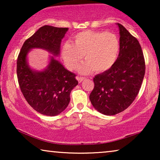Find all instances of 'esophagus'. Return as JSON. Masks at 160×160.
<instances>
[{
	"label": "esophagus",
	"mask_w": 160,
	"mask_h": 160,
	"mask_svg": "<svg viewBox=\"0 0 160 160\" xmlns=\"http://www.w3.org/2000/svg\"><path fill=\"white\" fill-rule=\"evenodd\" d=\"M77 80H78V82H79V83H81L82 82H83V81H84V79H85V78L84 77H82V76H78L77 78Z\"/></svg>",
	"instance_id": "1"
}]
</instances>
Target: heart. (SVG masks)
I'll use <instances>...</instances> for the list:
<instances>
[{
    "label": "heart",
    "mask_w": 160,
    "mask_h": 160,
    "mask_svg": "<svg viewBox=\"0 0 160 160\" xmlns=\"http://www.w3.org/2000/svg\"><path fill=\"white\" fill-rule=\"evenodd\" d=\"M119 49V38L113 32L85 30L73 36V43H63L61 56L69 70L75 68L84 55L86 61L78 67V73L88 74L94 70L101 73L114 65Z\"/></svg>",
    "instance_id": "obj_1"
}]
</instances>
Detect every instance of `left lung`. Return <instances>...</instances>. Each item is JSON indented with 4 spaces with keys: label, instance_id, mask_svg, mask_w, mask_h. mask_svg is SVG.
Returning a JSON list of instances; mask_svg holds the SVG:
<instances>
[{
    "label": "left lung",
    "instance_id": "obj_1",
    "mask_svg": "<svg viewBox=\"0 0 160 160\" xmlns=\"http://www.w3.org/2000/svg\"><path fill=\"white\" fill-rule=\"evenodd\" d=\"M120 49L114 65L94 78L89 95L94 108L107 116L117 114L134 101L145 75V61L138 41L117 23Z\"/></svg>",
    "mask_w": 160,
    "mask_h": 160
}]
</instances>
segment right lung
Masks as SVG:
<instances>
[{"label": "right lung", "mask_w": 160, "mask_h": 160, "mask_svg": "<svg viewBox=\"0 0 160 160\" xmlns=\"http://www.w3.org/2000/svg\"><path fill=\"white\" fill-rule=\"evenodd\" d=\"M68 28L43 25L23 43L17 62L19 87L32 108L43 115L54 117L62 113L70 102V94L78 84L76 75L65 69L55 57ZM32 48H42L52 54L42 71L31 69L27 55Z\"/></svg>", "instance_id": "right-lung-1"}]
</instances>
